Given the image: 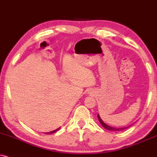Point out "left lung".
Returning <instances> with one entry per match:
<instances>
[{
    "instance_id": "8db88e82",
    "label": "left lung",
    "mask_w": 157,
    "mask_h": 157,
    "mask_svg": "<svg viewBox=\"0 0 157 157\" xmlns=\"http://www.w3.org/2000/svg\"><path fill=\"white\" fill-rule=\"evenodd\" d=\"M98 120L99 122H100L101 124V125L104 127L105 129H106V130H112V131H121V130H124V129L128 128H113V127H111V126H109L107 125L106 124H105V123L103 122L101 120V119L100 118V117H99V115L98 114Z\"/></svg>"
}]
</instances>
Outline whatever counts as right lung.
I'll use <instances>...</instances> for the list:
<instances>
[{"instance_id":"add662e5","label":"right lung","mask_w":157,"mask_h":157,"mask_svg":"<svg viewBox=\"0 0 157 157\" xmlns=\"http://www.w3.org/2000/svg\"><path fill=\"white\" fill-rule=\"evenodd\" d=\"M59 129H56V130H53V131H51V132H46V134H51V133H53V132H55L56 131H57V130H58Z\"/></svg>"}]
</instances>
